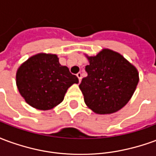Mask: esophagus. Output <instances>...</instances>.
Returning a JSON list of instances; mask_svg holds the SVG:
<instances>
[{
	"instance_id": "34e87169",
	"label": "esophagus",
	"mask_w": 156,
	"mask_h": 156,
	"mask_svg": "<svg viewBox=\"0 0 156 156\" xmlns=\"http://www.w3.org/2000/svg\"><path fill=\"white\" fill-rule=\"evenodd\" d=\"M77 77H78L79 82L81 81V78H82V73H77Z\"/></svg>"
}]
</instances>
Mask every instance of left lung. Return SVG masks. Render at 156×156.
<instances>
[{
	"mask_svg": "<svg viewBox=\"0 0 156 156\" xmlns=\"http://www.w3.org/2000/svg\"><path fill=\"white\" fill-rule=\"evenodd\" d=\"M88 58L87 77L79 84L85 104L97 114L117 112L134 94L139 82L137 69L123 56L108 49Z\"/></svg>",
	"mask_w": 156,
	"mask_h": 156,
	"instance_id": "1",
	"label": "left lung"
}]
</instances>
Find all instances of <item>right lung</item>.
I'll return each mask as SVG.
<instances>
[{
  "label": "right lung",
  "mask_w": 156,
  "mask_h": 156,
  "mask_svg": "<svg viewBox=\"0 0 156 156\" xmlns=\"http://www.w3.org/2000/svg\"><path fill=\"white\" fill-rule=\"evenodd\" d=\"M78 78L61 66L56 55L37 54L30 58L18 68L16 85L29 105L47 110L59 105L68 88L78 83Z\"/></svg>",
  "instance_id": "add662e5"
}]
</instances>
